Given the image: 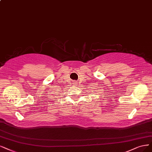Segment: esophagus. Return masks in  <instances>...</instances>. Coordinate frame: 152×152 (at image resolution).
<instances>
[{"instance_id":"1","label":"esophagus","mask_w":152,"mask_h":152,"mask_svg":"<svg viewBox=\"0 0 152 152\" xmlns=\"http://www.w3.org/2000/svg\"><path fill=\"white\" fill-rule=\"evenodd\" d=\"M77 81H75L74 82H73V85H74V86H75V85H77Z\"/></svg>"}]
</instances>
